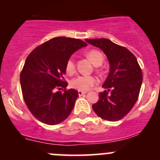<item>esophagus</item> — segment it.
Segmentation results:
<instances>
[{"label": "esophagus", "mask_w": 160, "mask_h": 160, "mask_svg": "<svg viewBox=\"0 0 160 160\" xmlns=\"http://www.w3.org/2000/svg\"><path fill=\"white\" fill-rule=\"evenodd\" d=\"M87 93V92L86 91H80V90H79L78 91V94H79V96H83V95H84V94H86Z\"/></svg>", "instance_id": "1"}]
</instances>
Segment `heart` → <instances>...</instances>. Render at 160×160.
Listing matches in <instances>:
<instances>
[{
    "label": "heart",
    "mask_w": 160,
    "mask_h": 160,
    "mask_svg": "<svg viewBox=\"0 0 160 160\" xmlns=\"http://www.w3.org/2000/svg\"><path fill=\"white\" fill-rule=\"evenodd\" d=\"M87 56L91 60L93 64L96 67H99L104 62V55L98 50H90L88 52ZM66 71L68 74L72 75L76 71L75 59L72 56L69 58L66 63ZM98 80L94 77L92 76L80 75L75 77L70 81L71 88L80 91H87L96 85Z\"/></svg>",
    "instance_id": "1"
}]
</instances>
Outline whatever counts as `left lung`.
<instances>
[{"instance_id":"8db88e82","label":"left lung","mask_w":160,"mask_h":160,"mask_svg":"<svg viewBox=\"0 0 160 160\" xmlns=\"http://www.w3.org/2000/svg\"><path fill=\"white\" fill-rule=\"evenodd\" d=\"M86 42L102 49L110 63V72L102 86L106 90L100 93L99 101L92 108L104 120H121L132 110L138 98L142 83L141 67L129 50L108 38L86 39Z\"/></svg>"}]
</instances>
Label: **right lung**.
Here are the masks:
<instances>
[{
  "label": "right lung",
  "mask_w": 160,
  "mask_h": 160,
  "mask_svg": "<svg viewBox=\"0 0 160 160\" xmlns=\"http://www.w3.org/2000/svg\"><path fill=\"white\" fill-rule=\"evenodd\" d=\"M83 46L87 43L78 38L56 37L37 46L27 57L20 74L22 95L28 110L42 123L58 125L73 109L79 95L77 90L66 89V63Z\"/></svg>",
  "instance_id": "1"
}]
</instances>
